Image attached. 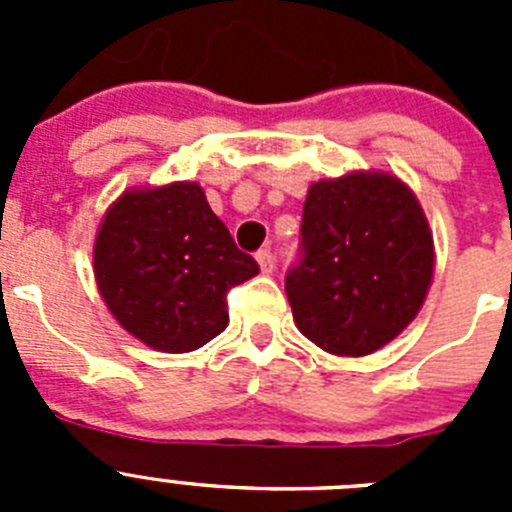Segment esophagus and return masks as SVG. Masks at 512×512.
<instances>
[{
    "label": "esophagus",
    "instance_id": "esophagus-1",
    "mask_svg": "<svg viewBox=\"0 0 512 512\" xmlns=\"http://www.w3.org/2000/svg\"><path fill=\"white\" fill-rule=\"evenodd\" d=\"M256 261H259L264 274H271V271H274V253H271L269 248H261V251L256 253Z\"/></svg>",
    "mask_w": 512,
    "mask_h": 512
}]
</instances>
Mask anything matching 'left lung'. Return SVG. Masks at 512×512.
Listing matches in <instances>:
<instances>
[{
    "label": "left lung",
    "instance_id": "8db88e82",
    "mask_svg": "<svg viewBox=\"0 0 512 512\" xmlns=\"http://www.w3.org/2000/svg\"><path fill=\"white\" fill-rule=\"evenodd\" d=\"M302 261L287 274L292 318L336 356H369L415 320L436 251L423 207L390 171H348L310 184Z\"/></svg>",
    "mask_w": 512,
    "mask_h": 512
}]
</instances>
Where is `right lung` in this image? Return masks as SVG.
Instances as JSON below:
<instances>
[{
    "instance_id": "1",
    "label": "right lung",
    "mask_w": 512,
    "mask_h": 512,
    "mask_svg": "<svg viewBox=\"0 0 512 512\" xmlns=\"http://www.w3.org/2000/svg\"><path fill=\"white\" fill-rule=\"evenodd\" d=\"M92 261L112 318L164 354H187L220 336L225 292L259 274L197 182L125 189L104 212Z\"/></svg>"
}]
</instances>
